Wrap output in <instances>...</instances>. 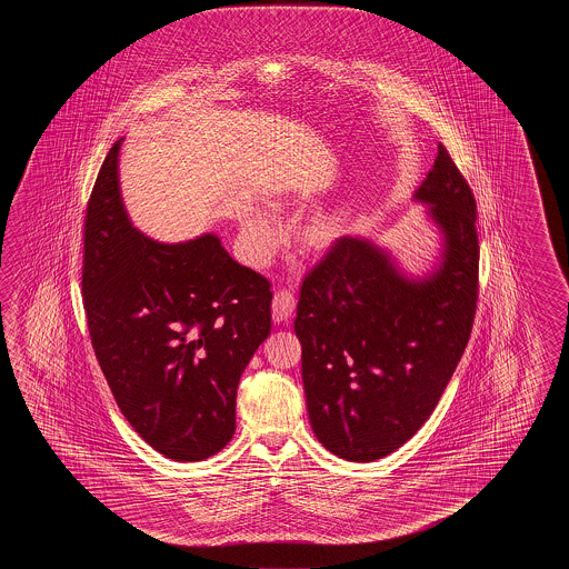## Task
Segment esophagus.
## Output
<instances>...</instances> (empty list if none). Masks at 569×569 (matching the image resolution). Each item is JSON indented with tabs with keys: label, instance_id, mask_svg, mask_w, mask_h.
<instances>
[{
	"label": "esophagus",
	"instance_id": "esophagus-1",
	"mask_svg": "<svg viewBox=\"0 0 569 569\" xmlns=\"http://www.w3.org/2000/svg\"><path fill=\"white\" fill-rule=\"evenodd\" d=\"M295 307H297V301H295V295H292L290 290H277V292H274V299H272V319H274L277 323L289 321L290 317H292V311H295Z\"/></svg>",
	"mask_w": 569,
	"mask_h": 569
}]
</instances>
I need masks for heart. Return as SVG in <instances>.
Instances as JSON below:
<instances>
[{"label": "heart", "mask_w": 569, "mask_h": 569, "mask_svg": "<svg viewBox=\"0 0 569 569\" xmlns=\"http://www.w3.org/2000/svg\"><path fill=\"white\" fill-rule=\"evenodd\" d=\"M336 228H338V216L333 211H317L315 216L307 219L302 228V240L311 248H323L333 240ZM240 230H242L246 256L254 264L268 262L279 250L284 236L279 218L272 211L260 209V207H250L243 211Z\"/></svg>", "instance_id": "obj_1"}]
</instances>
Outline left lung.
<instances>
[{
    "instance_id": "8db88e82",
    "label": "left lung",
    "mask_w": 569,
    "mask_h": 569,
    "mask_svg": "<svg viewBox=\"0 0 569 569\" xmlns=\"http://www.w3.org/2000/svg\"><path fill=\"white\" fill-rule=\"evenodd\" d=\"M439 231L423 274L368 238L343 236L305 277L295 333L309 421L341 460L375 461L407 443L458 368L478 301L476 201L446 146L412 193Z\"/></svg>"
}]
</instances>
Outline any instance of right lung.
<instances>
[{
	"mask_svg": "<svg viewBox=\"0 0 569 569\" xmlns=\"http://www.w3.org/2000/svg\"><path fill=\"white\" fill-rule=\"evenodd\" d=\"M120 138L87 206L83 305L91 343L133 431L164 458L201 461L236 431L240 376L270 333V282L216 233L164 243L133 228Z\"/></svg>",
	"mask_w": 569,
	"mask_h": 569,
	"instance_id": "1",
	"label": "right lung"
}]
</instances>
